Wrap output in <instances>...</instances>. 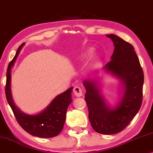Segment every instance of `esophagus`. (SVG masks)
I'll use <instances>...</instances> for the list:
<instances>
[{
  "label": "esophagus",
  "instance_id": "1",
  "mask_svg": "<svg viewBox=\"0 0 153 153\" xmlns=\"http://www.w3.org/2000/svg\"><path fill=\"white\" fill-rule=\"evenodd\" d=\"M73 92H74V94L75 96H76V97H81V96H82L83 95L82 89H81L79 86L74 87V90H73Z\"/></svg>",
  "mask_w": 153,
  "mask_h": 153
}]
</instances>
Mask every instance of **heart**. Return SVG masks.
Instances as JSON below:
<instances>
[{
    "label": "heart",
    "instance_id": "1",
    "mask_svg": "<svg viewBox=\"0 0 153 153\" xmlns=\"http://www.w3.org/2000/svg\"><path fill=\"white\" fill-rule=\"evenodd\" d=\"M91 53H92V50L91 49H89V50H88V51H87L86 53H85V55L89 56V55H91Z\"/></svg>",
    "mask_w": 153,
    "mask_h": 153
}]
</instances>
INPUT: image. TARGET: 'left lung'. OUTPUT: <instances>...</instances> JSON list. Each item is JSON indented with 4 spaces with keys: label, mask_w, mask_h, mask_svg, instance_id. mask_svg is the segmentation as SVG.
I'll return each mask as SVG.
<instances>
[{
    "label": "left lung",
    "mask_w": 153,
    "mask_h": 153,
    "mask_svg": "<svg viewBox=\"0 0 153 153\" xmlns=\"http://www.w3.org/2000/svg\"><path fill=\"white\" fill-rule=\"evenodd\" d=\"M106 36L112 39L115 48L111 60L104 68L120 79L125 87L124 95L116 108H110L95 81L85 80L83 83L92 127L97 133L114 134L123 130L141 108L144 76L133 46L116 35Z\"/></svg>",
    "instance_id": "left-lung-1"
}]
</instances>
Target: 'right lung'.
Returning <instances> with one entry per match:
<instances>
[{"label": "right lung", "mask_w": 153, "mask_h": 153, "mask_svg": "<svg viewBox=\"0 0 153 153\" xmlns=\"http://www.w3.org/2000/svg\"><path fill=\"white\" fill-rule=\"evenodd\" d=\"M24 45L23 43L18 48L15 56L8 65L5 96L14 116L21 127L25 131L41 138H51L58 135L63 128L68 106L72 102L71 93L73 88L56 96L43 111L36 115H27L21 111L14 104L11 93V69L14 65L19 52Z\"/></svg>", "instance_id": "right-lung-1"}]
</instances>
